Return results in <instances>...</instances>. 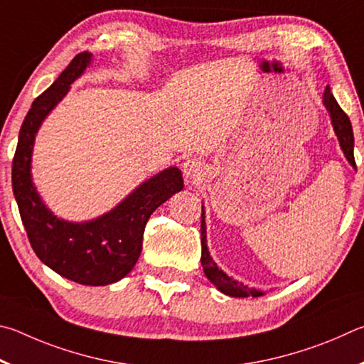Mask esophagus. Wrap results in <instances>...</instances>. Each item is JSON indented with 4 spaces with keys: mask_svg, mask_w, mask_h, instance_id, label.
<instances>
[{
    "mask_svg": "<svg viewBox=\"0 0 364 364\" xmlns=\"http://www.w3.org/2000/svg\"><path fill=\"white\" fill-rule=\"evenodd\" d=\"M183 174H186L188 181H200L203 176V164L198 159H187V161L183 163Z\"/></svg>",
    "mask_w": 364,
    "mask_h": 364,
    "instance_id": "obj_1",
    "label": "esophagus"
}]
</instances>
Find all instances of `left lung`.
Returning a JSON list of instances; mask_svg holds the SVG:
<instances>
[{
    "instance_id": "8db88e82",
    "label": "left lung",
    "mask_w": 364,
    "mask_h": 364,
    "mask_svg": "<svg viewBox=\"0 0 364 364\" xmlns=\"http://www.w3.org/2000/svg\"><path fill=\"white\" fill-rule=\"evenodd\" d=\"M323 104L326 107V110L329 112L331 121H333V127L337 139H339L341 149L343 151V155L348 159V163L353 166L356 169V163H355V156H353V129H352V123H350V118L347 117V113L342 110L337 104V100L334 99L333 92H331V87L326 86L324 89V95H323ZM201 265L203 270H205V275L208 277L209 282H211L215 288H218L220 292H224L227 296L232 297H259L264 296L262 291H257L254 288H247L243 283H238L237 279H233L227 275V273L222 272L218 264L214 262L213 257L209 256V250L206 245V222H205V208L201 209Z\"/></svg>"
}]
</instances>
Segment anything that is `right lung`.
Instances as JSON below:
<instances>
[{
    "instance_id": "obj_1",
    "label": "right lung",
    "mask_w": 364,
    "mask_h": 364,
    "mask_svg": "<svg viewBox=\"0 0 364 364\" xmlns=\"http://www.w3.org/2000/svg\"><path fill=\"white\" fill-rule=\"evenodd\" d=\"M91 55L76 54L59 78L31 104L12 159V192L30 245L41 262L75 283L105 286L119 282L134 269L142 251L146 220L158 206L181 192L183 181L181 171L172 166L145 181L110 213L81 224L57 219L44 206L30 174L35 136L70 85L85 72Z\"/></svg>"
}]
</instances>
